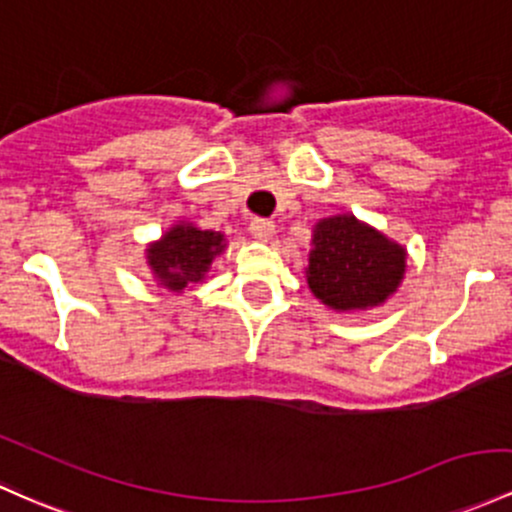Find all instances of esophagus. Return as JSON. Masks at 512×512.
I'll use <instances>...</instances> for the list:
<instances>
[{
  "label": "esophagus",
  "instance_id": "34e87169",
  "mask_svg": "<svg viewBox=\"0 0 512 512\" xmlns=\"http://www.w3.org/2000/svg\"><path fill=\"white\" fill-rule=\"evenodd\" d=\"M250 233L255 235L257 240H262V243H267V240H272L274 235V223L267 221V218H252Z\"/></svg>",
  "mask_w": 512,
  "mask_h": 512
}]
</instances>
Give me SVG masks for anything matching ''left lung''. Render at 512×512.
Segmentation results:
<instances>
[{"instance_id": "obj_1", "label": "left lung", "mask_w": 512, "mask_h": 512, "mask_svg": "<svg viewBox=\"0 0 512 512\" xmlns=\"http://www.w3.org/2000/svg\"><path fill=\"white\" fill-rule=\"evenodd\" d=\"M408 252L352 213L320 218L313 226L306 284L338 313H357L391 299L406 277Z\"/></svg>"}]
</instances>
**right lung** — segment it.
Returning <instances> with one entry per match:
<instances>
[{
  "mask_svg": "<svg viewBox=\"0 0 512 512\" xmlns=\"http://www.w3.org/2000/svg\"><path fill=\"white\" fill-rule=\"evenodd\" d=\"M226 247V235L218 230H204L196 223L177 221L160 238L148 243L145 262L162 289L184 294L204 282L213 260L223 255Z\"/></svg>",
  "mask_w": 512,
  "mask_h": 512,
  "instance_id": "obj_1",
  "label": "right lung"
}]
</instances>
